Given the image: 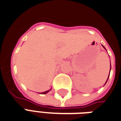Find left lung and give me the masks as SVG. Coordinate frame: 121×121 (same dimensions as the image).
Here are the masks:
<instances>
[{"label":"left lung","mask_w":121,"mask_h":121,"mask_svg":"<svg viewBox=\"0 0 121 121\" xmlns=\"http://www.w3.org/2000/svg\"><path fill=\"white\" fill-rule=\"evenodd\" d=\"M103 47H104V46H103ZM109 76H110V74H109V75H108V78H109ZM108 79H107V81H108ZM107 81H106V82H107Z\"/></svg>","instance_id":"8db88e82"}]
</instances>
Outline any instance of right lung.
Returning a JSON list of instances; mask_svg holds the SVG:
<instances>
[{"label":"right lung","instance_id":"right-lung-1","mask_svg":"<svg viewBox=\"0 0 121 121\" xmlns=\"http://www.w3.org/2000/svg\"><path fill=\"white\" fill-rule=\"evenodd\" d=\"M49 91H50V90L46 91H45V92H43V93H42V94H46V93H47L48 92H49Z\"/></svg>","mask_w":121,"mask_h":121}]
</instances>
